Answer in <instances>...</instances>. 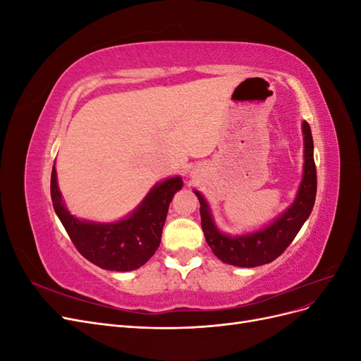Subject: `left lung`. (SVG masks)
Wrapping results in <instances>:
<instances>
[{"mask_svg":"<svg viewBox=\"0 0 361 361\" xmlns=\"http://www.w3.org/2000/svg\"><path fill=\"white\" fill-rule=\"evenodd\" d=\"M301 129L304 141V167L300 187L293 202L269 224L253 232L233 236L227 235L215 224L212 209L204 195L194 190V194L200 202L202 228L206 243L211 247L212 253L224 264L241 268H255L269 264L289 247L309 218L316 199V167L309 123L302 122Z\"/></svg>","mask_w":361,"mask_h":361,"instance_id":"obj_1","label":"left lung"}]
</instances>
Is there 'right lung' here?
I'll return each instance as SVG.
<instances>
[{"label": "right lung", "mask_w": 361, "mask_h": 361, "mask_svg": "<svg viewBox=\"0 0 361 361\" xmlns=\"http://www.w3.org/2000/svg\"><path fill=\"white\" fill-rule=\"evenodd\" d=\"M182 187L180 176L164 179L155 183L135 209L122 220L97 223L81 220L69 212L57 183L56 162L51 173L54 211L73 245L96 267L117 272L143 267L155 255L161 244L170 202Z\"/></svg>", "instance_id": "right-lung-1"}]
</instances>
